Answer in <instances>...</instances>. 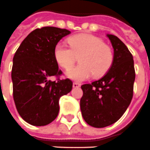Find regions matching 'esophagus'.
Here are the masks:
<instances>
[{
  "mask_svg": "<svg viewBox=\"0 0 150 150\" xmlns=\"http://www.w3.org/2000/svg\"><path fill=\"white\" fill-rule=\"evenodd\" d=\"M81 86L80 83H77V82H73V88H78Z\"/></svg>",
  "mask_w": 150,
  "mask_h": 150,
  "instance_id": "34e87169",
  "label": "esophagus"
}]
</instances>
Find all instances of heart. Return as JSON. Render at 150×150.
<instances>
[{"instance_id":"heart-1","label":"heart","mask_w":150,"mask_h":150,"mask_svg":"<svg viewBox=\"0 0 150 150\" xmlns=\"http://www.w3.org/2000/svg\"><path fill=\"white\" fill-rule=\"evenodd\" d=\"M69 45L63 42L54 47L53 55L56 63L63 69L72 66L77 56L80 64L68 70L65 76L71 80L83 81L93 74L100 77L107 73L114 60V54L109 46L96 36L81 34L68 39Z\"/></svg>"}]
</instances>
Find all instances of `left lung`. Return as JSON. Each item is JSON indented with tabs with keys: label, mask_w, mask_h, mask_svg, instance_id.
Instances as JSON below:
<instances>
[{
	"label": "left lung",
	"mask_w": 150,
	"mask_h": 150,
	"mask_svg": "<svg viewBox=\"0 0 150 150\" xmlns=\"http://www.w3.org/2000/svg\"><path fill=\"white\" fill-rule=\"evenodd\" d=\"M114 49V60L99 80L81 86V115L94 128L111 125L126 111L133 95L135 69L133 57L117 36L107 34Z\"/></svg>",
	"instance_id": "1"
}]
</instances>
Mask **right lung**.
I'll use <instances>...</instances> for the list:
<instances>
[{
	"label": "right lung",
	"mask_w": 150,
	"mask_h": 150,
	"mask_svg": "<svg viewBox=\"0 0 150 150\" xmlns=\"http://www.w3.org/2000/svg\"><path fill=\"white\" fill-rule=\"evenodd\" d=\"M70 33L53 26L36 29L14 54L11 73L13 100L20 116L31 125L52 123L59 113L60 97L72 90L69 79L49 80L62 73L54 58V47Z\"/></svg>",
	"instance_id": "obj_1"
}]
</instances>
